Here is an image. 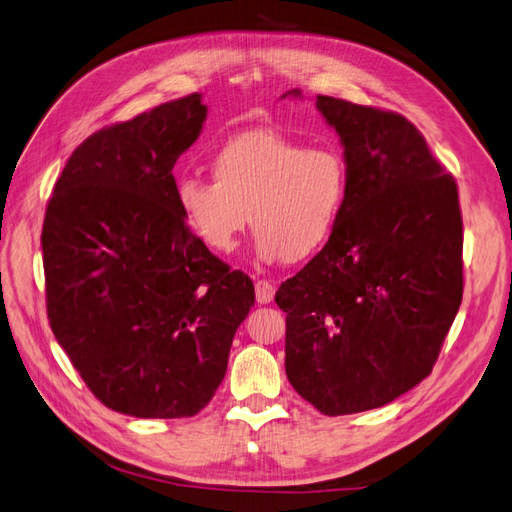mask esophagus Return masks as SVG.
<instances>
[{
    "instance_id": "34e87169",
    "label": "esophagus",
    "mask_w": 512,
    "mask_h": 512,
    "mask_svg": "<svg viewBox=\"0 0 512 512\" xmlns=\"http://www.w3.org/2000/svg\"><path fill=\"white\" fill-rule=\"evenodd\" d=\"M273 297H275V286L267 280H258L256 282V301L260 305H267L273 301Z\"/></svg>"
}]
</instances>
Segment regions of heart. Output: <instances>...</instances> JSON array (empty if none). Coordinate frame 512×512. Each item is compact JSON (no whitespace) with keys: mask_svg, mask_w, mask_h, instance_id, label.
Listing matches in <instances>:
<instances>
[{"mask_svg":"<svg viewBox=\"0 0 512 512\" xmlns=\"http://www.w3.org/2000/svg\"><path fill=\"white\" fill-rule=\"evenodd\" d=\"M213 181L181 177L185 224L215 254L235 250L247 222L262 262H301L320 252L348 200V166L333 147H305L275 130H245L211 158Z\"/></svg>","mask_w":512,"mask_h":512,"instance_id":"heart-1","label":"heart"}]
</instances>
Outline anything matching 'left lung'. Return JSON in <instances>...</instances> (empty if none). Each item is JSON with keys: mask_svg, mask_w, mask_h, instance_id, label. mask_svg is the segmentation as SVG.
<instances>
[{"mask_svg": "<svg viewBox=\"0 0 512 512\" xmlns=\"http://www.w3.org/2000/svg\"><path fill=\"white\" fill-rule=\"evenodd\" d=\"M316 108L344 147L348 200L275 303L290 384L339 416L391 404L431 374L461 305L463 224L453 175L406 117L329 96Z\"/></svg>", "mask_w": 512, "mask_h": 512, "instance_id": "left-lung-1", "label": "left lung"}]
</instances>
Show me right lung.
<instances>
[{"instance_id": "1", "label": "right lung", "mask_w": 512, "mask_h": 512, "mask_svg": "<svg viewBox=\"0 0 512 512\" xmlns=\"http://www.w3.org/2000/svg\"><path fill=\"white\" fill-rule=\"evenodd\" d=\"M205 119L192 94L91 134L44 215L51 329L91 393L136 418L203 410L256 299L177 207L173 166Z\"/></svg>"}]
</instances>
